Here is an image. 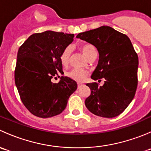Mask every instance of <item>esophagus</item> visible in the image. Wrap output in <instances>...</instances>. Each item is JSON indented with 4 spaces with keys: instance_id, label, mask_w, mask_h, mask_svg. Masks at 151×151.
I'll return each instance as SVG.
<instances>
[{
    "instance_id": "esophagus-1",
    "label": "esophagus",
    "mask_w": 151,
    "mask_h": 151,
    "mask_svg": "<svg viewBox=\"0 0 151 151\" xmlns=\"http://www.w3.org/2000/svg\"><path fill=\"white\" fill-rule=\"evenodd\" d=\"M83 85V84H82V83H78V84H77V88H78V89H80V88H81Z\"/></svg>"
}]
</instances>
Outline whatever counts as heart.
Returning a JSON list of instances; mask_svg holds the SVG:
<instances>
[{"label": "heart", "instance_id": "1", "mask_svg": "<svg viewBox=\"0 0 151 151\" xmlns=\"http://www.w3.org/2000/svg\"><path fill=\"white\" fill-rule=\"evenodd\" d=\"M81 50L83 51V54L86 58H88L93 52L96 51V47L90 44H86V45H83L81 47ZM70 54H71V48L70 47H67L64 50L62 51V52L60 55V62L63 66H66L69 62ZM88 72L82 68H74L68 72L66 73V76L69 77L71 80H74L78 83H82L85 81V79L88 77Z\"/></svg>", "mask_w": 151, "mask_h": 151}]
</instances>
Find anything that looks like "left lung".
<instances>
[{
  "label": "left lung",
  "instance_id": "8db88e82",
  "mask_svg": "<svg viewBox=\"0 0 151 151\" xmlns=\"http://www.w3.org/2000/svg\"><path fill=\"white\" fill-rule=\"evenodd\" d=\"M77 39L96 47L99 60L91 79L101 82L87 83L91 95L85 104L93 114L114 118L121 114L133 100L137 87L138 56L126 35L109 26L80 33Z\"/></svg>",
  "mask_w": 151,
  "mask_h": 151
}]
</instances>
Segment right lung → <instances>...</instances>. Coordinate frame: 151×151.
<instances>
[{
	"label": "right lung",
	"instance_id": "obj_1",
	"mask_svg": "<svg viewBox=\"0 0 151 151\" xmlns=\"http://www.w3.org/2000/svg\"><path fill=\"white\" fill-rule=\"evenodd\" d=\"M74 34L47 30L33 33L19 48L15 85L22 102L30 113L46 118L61 113L77 84L63 74L60 55L74 40Z\"/></svg>",
	"mask_w": 151,
	"mask_h": 151
}]
</instances>
